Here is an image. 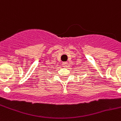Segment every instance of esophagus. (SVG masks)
I'll use <instances>...</instances> for the list:
<instances>
[{
  "instance_id": "obj_1",
  "label": "esophagus",
  "mask_w": 121,
  "mask_h": 121,
  "mask_svg": "<svg viewBox=\"0 0 121 121\" xmlns=\"http://www.w3.org/2000/svg\"><path fill=\"white\" fill-rule=\"evenodd\" d=\"M68 62H66V61H65V62L63 63L62 65H63V66L64 67H66V66H67V65H68Z\"/></svg>"
}]
</instances>
